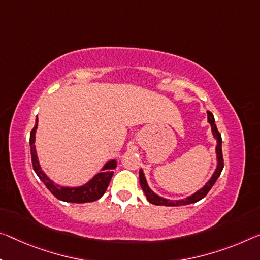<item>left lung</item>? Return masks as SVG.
Listing matches in <instances>:
<instances>
[{"label": "left lung", "instance_id": "1", "mask_svg": "<svg viewBox=\"0 0 260 260\" xmlns=\"http://www.w3.org/2000/svg\"><path fill=\"white\" fill-rule=\"evenodd\" d=\"M207 115H208V122L211 123V126H212V132H213L214 138L217 140V146H216L217 168H216L215 172H214V175L212 176V178L209 179V182L206 184L203 188L199 189L198 192H196L194 194H192L191 197L186 198V199L172 201V200L164 199V198H160L157 194H155V193L149 188V186H148V184L146 182V178H145V175H143L142 170H140V175H139L140 176V185H141L143 192H145V194L147 197V200L149 201L150 204L156 205V206H184V205L197 203V201L201 200L203 198L207 196L209 189H211L213 187V185L215 184V182L217 180V178L220 177L221 172H222V170H223V167H224L223 155H222V139H221V134L219 133V131H217V128H216L215 119H214L213 113L209 112V111H207Z\"/></svg>", "mask_w": 260, "mask_h": 260}]
</instances>
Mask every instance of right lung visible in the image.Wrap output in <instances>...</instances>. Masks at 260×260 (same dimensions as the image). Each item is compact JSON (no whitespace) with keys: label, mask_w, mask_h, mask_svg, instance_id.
<instances>
[{"label":"right lung","mask_w":260,"mask_h":260,"mask_svg":"<svg viewBox=\"0 0 260 260\" xmlns=\"http://www.w3.org/2000/svg\"><path fill=\"white\" fill-rule=\"evenodd\" d=\"M37 122L34 127V129L30 133V149H31V159L34 170L39 177V179L45 184L49 192L53 196L57 198L59 200L66 201V203H75V204H83L90 203V201L98 200L104 194L106 188H108L110 180L113 176V169L117 167V162L114 159L110 160L103 168V171L97 174L89 183L81 187H62L59 185H55L48 177L44 174L39 166L38 157H37L36 147H35V135H36Z\"/></svg>","instance_id":"1"}]
</instances>
